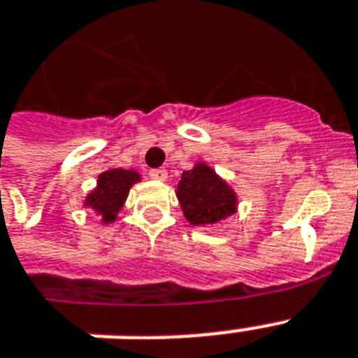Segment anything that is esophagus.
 I'll use <instances>...</instances> for the list:
<instances>
[{
  "label": "esophagus",
  "mask_w": 358,
  "mask_h": 358,
  "mask_svg": "<svg viewBox=\"0 0 358 358\" xmlns=\"http://www.w3.org/2000/svg\"><path fill=\"white\" fill-rule=\"evenodd\" d=\"M148 174H150L152 180H159V182H165V180H167V176H169L165 169H152Z\"/></svg>",
  "instance_id": "1"
}]
</instances>
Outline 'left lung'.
<instances>
[{
	"instance_id": "left-lung-1",
	"label": "left lung",
	"mask_w": 358,
	"mask_h": 358,
	"mask_svg": "<svg viewBox=\"0 0 358 358\" xmlns=\"http://www.w3.org/2000/svg\"><path fill=\"white\" fill-rule=\"evenodd\" d=\"M185 219L195 227L217 224L236 212L238 199L232 187L206 163H196L182 174L176 189Z\"/></svg>"
}]
</instances>
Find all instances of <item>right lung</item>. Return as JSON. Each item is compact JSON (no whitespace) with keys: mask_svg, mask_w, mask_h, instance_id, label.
<instances>
[{"mask_svg":"<svg viewBox=\"0 0 358 358\" xmlns=\"http://www.w3.org/2000/svg\"><path fill=\"white\" fill-rule=\"evenodd\" d=\"M139 180L141 176L135 171H126V169L106 171L98 176L96 189L87 195L85 206L100 213L103 223H113L128 196L129 187Z\"/></svg>","mask_w":358,"mask_h":358,"instance_id":"1","label":"right lung"}]
</instances>
